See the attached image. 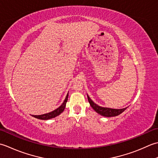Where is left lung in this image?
Instances as JSON below:
<instances>
[{
	"label": "left lung",
	"instance_id": "left-lung-1",
	"mask_svg": "<svg viewBox=\"0 0 158 158\" xmlns=\"http://www.w3.org/2000/svg\"><path fill=\"white\" fill-rule=\"evenodd\" d=\"M88 100L90 105H91V107L93 108L95 112H97L98 114L100 115L104 116V117H116V116L119 115L121 114L122 112L126 110L127 108H122V109H112V108H104V107H101L98 105H97L95 103L93 102L91 98L89 97L87 95Z\"/></svg>",
	"mask_w": 158,
	"mask_h": 158
}]
</instances>
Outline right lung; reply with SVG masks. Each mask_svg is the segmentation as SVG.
Instances as JSON below:
<instances>
[{
  "instance_id": "obj_1",
  "label": "right lung",
  "mask_w": 158,
  "mask_h": 158,
  "mask_svg": "<svg viewBox=\"0 0 158 158\" xmlns=\"http://www.w3.org/2000/svg\"><path fill=\"white\" fill-rule=\"evenodd\" d=\"M67 99H68V93L66 96V98L64 100L63 103L61 104L59 108H56V110H54L52 112H49V113H46V114H41V115H32L33 117L39 118V119H41V120H48V119H50V118H52L59 116L60 113L64 111L66 106V103L67 102Z\"/></svg>"
}]
</instances>
